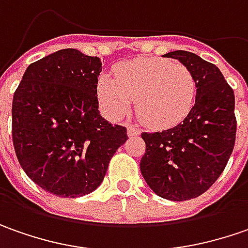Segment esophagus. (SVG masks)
Segmentation results:
<instances>
[{
	"label": "esophagus",
	"mask_w": 248,
	"mask_h": 248,
	"mask_svg": "<svg viewBox=\"0 0 248 248\" xmlns=\"http://www.w3.org/2000/svg\"><path fill=\"white\" fill-rule=\"evenodd\" d=\"M140 133V129H137L136 126H129L127 127V136H139Z\"/></svg>",
	"instance_id": "esophagus-1"
}]
</instances>
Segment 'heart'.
<instances>
[{
    "mask_svg": "<svg viewBox=\"0 0 248 248\" xmlns=\"http://www.w3.org/2000/svg\"><path fill=\"white\" fill-rule=\"evenodd\" d=\"M196 82L183 64L166 59H139L118 65L115 78L97 81V97L111 119H121L137 100V115L145 124L163 129L185 119L195 103Z\"/></svg>",
    "mask_w": 248,
    "mask_h": 248,
    "instance_id": "heart-1",
    "label": "heart"
}]
</instances>
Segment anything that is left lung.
Masks as SVG:
<instances>
[{
    "label": "left lung",
    "mask_w": 248,
    "mask_h": 248,
    "mask_svg": "<svg viewBox=\"0 0 248 248\" xmlns=\"http://www.w3.org/2000/svg\"><path fill=\"white\" fill-rule=\"evenodd\" d=\"M165 56L193 74L195 106L174 127L141 134L140 170L158 196L183 202L206 192L225 169L236 139L235 94L217 65L186 50Z\"/></svg>",
    "instance_id": "1"
}]
</instances>
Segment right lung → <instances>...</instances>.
Here are the masks:
<instances>
[{"label":"right lung","mask_w":248,"mask_h":248,"mask_svg":"<svg viewBox=\"0 0 248 248\" xmlns=\"http://www.w3.org/2000/svg\"><path fill=\"white\" fill-rule=\"evenodd\" d=\"M98 57L62 49L31 63L13 94L12 139L34 183L62 198L93 192L127 140L98 111Z\"/></svg>","instance_id":"obj_1"}]
</instances>
